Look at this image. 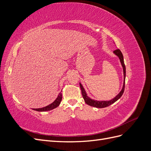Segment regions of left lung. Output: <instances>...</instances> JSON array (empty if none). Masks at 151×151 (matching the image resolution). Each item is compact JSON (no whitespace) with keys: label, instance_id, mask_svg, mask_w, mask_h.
Wrapping results in <instances>:
<instances>
[{"label":"left lung","instance_id":"left-lung-1","mask_svg":"<svg viewBox=\"0 0 151 151\" xmlns=\"http://www.w3.org/2000/svg\"><path fill=\"white\" fill-rule=\"evenodd\" d=\"M113 53H115L118 58H119L120 61L121 62L122 66L123 67V84L122 89L120 92L118 93L115 98H113L111 100H109V101H97V100L93 99L90 98L89 96H88V94H87L84 88H83V85H82L81 83H79L80 88H81V89L82 95H83V98L84 99V101L86 102V103L87 104L89 105V106L96 107V108H103L107 107V106H109V105H111L113 103L116 102L117 100L121 98L122 94H123V92H124L125 84V76H126V68H125V63H124V60H123V54H122V52L120 51L119 49L115 50V51L113 52Z\"/></svg>","mask_w":151,"mask_h":151}]
</instances>
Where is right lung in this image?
Masks as SVG:
<instances>
[{"label": "right lung", "instance_id": "obj_1", "mask_svg": "<svg viewBox=\"0 0 151 151\" xmlns=\"http://www.w3.org/2000/svg\"><path fill=\"white\" fill-rule=\"evenodd\" d=\"M62 93L60 92L58 94V97L56 98V99L55 101L51 103L50 104L48 105V106L43 107V108H33V110L37 111H47L52 110V109L57 108V106H59V104H60V102L62 101Z\"/></svg>", "mask_w": 151, "mask_h": 151}]
</instances>
